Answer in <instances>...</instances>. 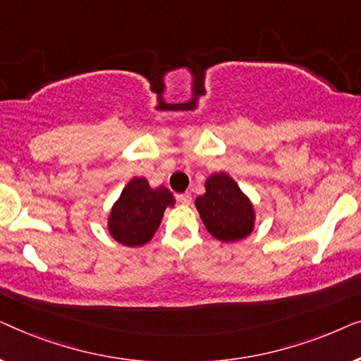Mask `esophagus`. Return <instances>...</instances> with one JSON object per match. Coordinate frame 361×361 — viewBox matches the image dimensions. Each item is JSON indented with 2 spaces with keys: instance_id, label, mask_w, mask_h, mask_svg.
<instances>
[{
  "instance_id": "esophagus-1",
  "label": "esophagus",
  "mask_w": 361,
  "mask_h": 361,
  "mask_svg": "<svg viewBox=\"0 0 361 361\" xmlns=\"http://www.w3.org/2000/svg\"><path fill=\"white\" fill-rule=\"evenodd\" d=\"M176 199H177V202H179V204H182V205H189L190 202H192V195L187 194V192H185V194H179V195H177Z\"/></svg>"
}]
</instances>
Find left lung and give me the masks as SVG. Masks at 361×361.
Segmentation results:
<instances>
[{
	"mask_svg": "<svg viewBox=\"0 0 361 361\" xmlns=\"http://www.w3.org/2000/svg\"><path fill=\"white\" fill-rule=\"evenodd\" d=\"M195 207L205 228L216 240L238 241L253 231V205L225 172L207 179L205 194L197 197Z\"/></svg>",
	"mask_w": 361,
	"mask_h": 361,
	"instance_id": "8db88e82",
	"label": "left lung"
}]
</instances>
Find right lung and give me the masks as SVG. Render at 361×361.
I'll use <instances>...</instances> for the list:
<instances>
[{"mask_svg":"<svg viewBox=\"0 0 361 361\" xmlns=\"http://www.w3.org/2000/svg\"><path fill=\"white\" fill-rule=\"evenodd\" d=\"M174 195L164 185L151 189L145 177H135L113 205L108 228L121 245L141 246L159 228L166 207H174Z\"/></svg>","mask_w":361,"mask_h":361,"instance_id":"right-lung-1","label":"right lung"}]
</instances>
